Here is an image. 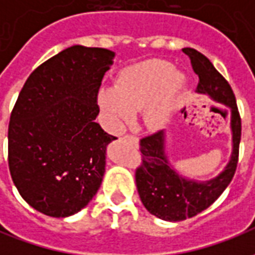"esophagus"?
Returning a JSON list of instances; mask_svg holds the SVG:
<instances>
[{"label": "esophagus", "instance_id": "1", "mask_svg": "<svg viewBox=\"0 0 255 255\" xmlns=\"http://www.w3.org/2000/svg\"><path fill=\"white\" fill-rule=\"evenodd\" d=\"M124 139H126V140H129V142L133 144H138V139L135 138L133 135H126V136H124Z\"/></svg>", "mask_w": 255, "mask_h": 255}]
</instances>
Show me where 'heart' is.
I'll list each match as a JSON object with an SVG mask.
<instances>
[{
	"label": "heart",
	"mask_w": 255,
	"mask_h": 255,
	"mask_svg": "<svg viewBox=\"0 0 255 255\" xmlns=\"http://www.w3.org/2000/svg\"><path fill=\"white\" fill-rule=\"evenodd\" d=\"M183 86L182 73L169 61L150 60L123 69L115 89H102L97 101L113 132H119L132 113L142 109L144 126L161 128L176 109Z\"/></svg>",
	"instance_id": "heart-1"
}]
</instances>
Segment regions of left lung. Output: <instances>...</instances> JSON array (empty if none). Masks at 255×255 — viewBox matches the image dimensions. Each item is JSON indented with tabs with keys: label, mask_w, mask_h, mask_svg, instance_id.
I'll return each instance as SVG.
<instances>
[{
	"label": "left lung",
	"mask_w": 255,
	"mask_h": 255,
	"mask_svg": "<svg viewBox=\"0 0 255 255\" xmlns=\"http://www.w3.org/2000/svg\"><path fill=\"white\" fill-rule=\"evenodd\" d=\"M183 52L191 60L194 72L198 75L197 93L224 104L231 109L232 153L224 171L214 179L197 182L183 177L169 164L165 153V132H158L140 139L142 164L135 172V182L144 208L155 217L166 221H182L208 209L223 194L232 180L238 166L242 123L234 91L213 64L191 47Z\"/></svg>",
	"instance_id": "obj_1"
}]
</instances>
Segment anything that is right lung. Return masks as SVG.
Listing matches in <instances>:
<instances>
[{
  "mask_svg": "<svg viewBox=\"0 0 255 255\" xmlns=\"http://www.w3.org/2000/svg\"><path fill=\"white\" fill-rule=\"evenodd\" d=\"M115 52L75 45L41 64L10 113L8 164L25 202L50 217L78 213L105 173L115 136L95 119L97 97Z\"/></svg>",
  "mask_w": 255,
  "mask_h": 255,
  "instance_id": "right-lung-1",
  "label": "right lung"
}]
</instances>
